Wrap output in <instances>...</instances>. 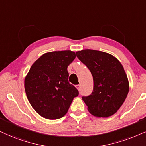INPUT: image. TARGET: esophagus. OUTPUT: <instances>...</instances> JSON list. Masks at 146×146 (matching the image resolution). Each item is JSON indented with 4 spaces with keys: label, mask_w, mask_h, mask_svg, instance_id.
<instances>
[{
    "label": "esophagus",
    "mask_w": 146,
    "mask_h": 146,
    "mask_svg": "<svg viewBox=\"0 0 146 146\" xmlns=\"http://www.w3.org/2000/svg\"><path fill=\"white\" fill-rule=\"evenodd\" d=\"M76 88L78 89L79 91H80L81 90V85H76Z\"/></svg>",
    "instance_id": "obj_1"
}]
</instances>
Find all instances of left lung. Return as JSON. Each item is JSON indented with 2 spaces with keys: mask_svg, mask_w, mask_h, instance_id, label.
Here are the masks:
<instances>
[{
  "mask_svg": "<svg viewBox=\"0 0 146 146\" xmlns=\"http://www.w3.org/2000/svg\"><path fill=\"white\" fill-rule=\"evenodd\" d=\"M76 55L93 76V92L82 97L89 113L98 117L115 114L125 100L129 89L123 65L117 58L100 50L84 49L76 52Z\"/></svg>",
  "mask_w": 146,
  "mask_h": 146,
  "instance_id": "obj_1",
  "label": "left lung"
}]
</instances>
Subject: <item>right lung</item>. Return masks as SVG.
<instances>
[{"label": "right lung", "instance_id": "add662e5", "mask_svg": "<svg viewBox=\"0 0 146 146\" xmlns=\"http://www.w3.org/2000/svg\"><path fill=\"white\" fill-rule=\"evenodd\" d=\"M75 59L71 50L49 52L30 68L25 79V92L31 106L42 117H63L78 96V90L68 81L67 67Z\"/></svg>", "mask_w": 146, "mask_h": 146}]
</instances>
